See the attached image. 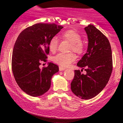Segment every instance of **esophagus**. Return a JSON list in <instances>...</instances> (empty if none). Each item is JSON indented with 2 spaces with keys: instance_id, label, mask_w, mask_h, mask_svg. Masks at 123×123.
Masks as SVG:
<instances>
[{
  "instance_id": "obj_1",
  "label": "esophagus",
  "mask_w": 123,
  "mask_h": 123,
  "mask_svg": "<svg viewBox=\"0 0 123 123\" xmlns=\"http://www.w3.org/2000/svg\"><path fill=\"white\" fill-rule=\"evenodd\" d=\"M59 69H60V71H63V70H65L66 68H65L62 67V66H60V67H59Z\"/></svg>"
}]
</instances>
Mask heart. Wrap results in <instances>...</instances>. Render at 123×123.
Wrapping results in <instances>:
<instances>
[{
    "label": "heart",
    "mask_w": 123,
    "mask_h": 123,
    "mask_svg": "<svg viewBox=\"0 0 123 123\" xmlns=\"http://www.w3.org/2000/svg\"><path fill=\"white\" fill-rule=\"evenodd\" d=\"M62 39L68 40L71 45L70 51H73L77 54H81L84 50V45L81 42V36L76 31L68 30L62 33ZM58 39L57 36L51 38L49 43V50L52 53H55L58 49ZM76 59V56L73 53L68 54L59 53L53 57V60L55 63L63 67H67Z\"/></svg>",
    "instance_id": "1"
}]
</instances>
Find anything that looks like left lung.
I'll use <instances>...</instances> for the list:
<instances>
[{"instance_id":"1","label":"left lung","mask_w":123,"mask_h":123,"mask_svg":"<svg viewBox=\"0 0 123 123\" xmlns=\"http://www.w3.org/2000/svg\"><path fill=\"white\" fill-rule=\"evenodd\" d=\"M84 30L88 37V49L77 65L82 68L81 71L86 68V74L74 70L70 87L77 97L90 99L101 92L108 83L112 72V55L109 40L101 31L91 24Z\"/></svg>"}]
</instances>
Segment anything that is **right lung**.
<instances>
[{
	"mask_svg": "<svg viewBox=\"0 0 123 123\" xmlns=\"http://www.w3.org/2000/svg\"><path fill=\"white\" fill-rule=\"evenodd\" d=\"M62 26L55 24L39 23L21 32L14 46L12 66L17 83L24 92L39 97L50 88L52 76L59 71L57 65L50 62L42 69V61H46L49 43Z\"/></svg>",
	"mask_w": 123,
	"mask_h": 123,
	"instance_id": "obj_1",
	"label": "right lung"
}]
</instances>
